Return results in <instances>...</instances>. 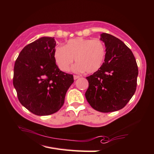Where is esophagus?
I'll use <instances>...</instances> for the list:
<instances>
[{"label": "esophagus", "instance_id": "34e87169", "mask_svg": "<svg viewBox=\"0 0 154 154\" xmlns=\"http://www.w3.org/2000/svg\"><path fill=\"white\" fill-rule=\"evenodd\" d=\"M79 77H80V76H79V75H74V76H73V78H74L75 80L79 79Z\"/></svg>", "mask_w": 154, "mask_h": 154}]
</instances>
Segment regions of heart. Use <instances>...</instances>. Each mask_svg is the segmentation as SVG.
<instances>
[{
    "label": "heart",
    "instance_id": "obj_1",
    "mask_svg": "<svg viewBox=\"0 0 154 154\" xmlns=\"http://www.w3.org/2000/svg\"><path fill=\"white\" fill-rule=\"evenodd\" d=\"M105 54V46L101 40L83 38L71 39L65 46L57 47L54 51L56 63L61 71H67L75 58L77 63L72 68L73 71H85L88 73L99 70Z\"/></svg>",
    "mask_w": 154,
    "mask_h": 154
}]
</instances>
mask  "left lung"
Returning a JSON list of instances; mask_svg holds the SVG:
<instances>
[{
    "mask_svg": "<svg viewBox=\"0 0 154 154\" xmlns=\"http://www.w3.org/2000/svg\"><path fill=\"white\" fill-rule=\"evenodd\" d=\"M106 46L104 62L89 82L85 97L94 110L111 112L124 108L135 94L138 67L131 50L114 36L102 33Z\"/></svg>",
    "mask_w": 154,
    "mask_h": 154,
    "instance_id": "obj_1",
    "label": "left lung"
}]
</instances>
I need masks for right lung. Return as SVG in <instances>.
<instances>
[{"mask_svg": "<svg viewBox=\"0 0 154 154\" xmlns=\"http://www.w3.org/2000/svg\"><path fill=\"white\" fill-rule=\"evenodd\" d=\"M54 38L42 37L24 47L14 66L13 85L21 104L38 116L57 112L73 75L61 71L54 57Z\"/></svg>", "mask_w": 154, "mask_h": 154, "instance_id": "add662e5", "label": "right lung"}]
</instances>
